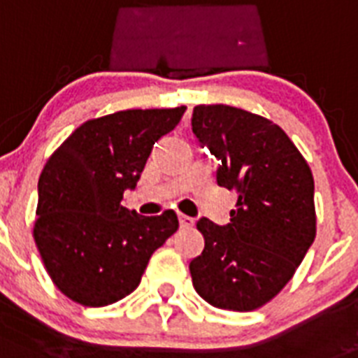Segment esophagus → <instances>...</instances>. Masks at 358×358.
I'll return each mask as SVG.
<instances>
[{
	"mask_svg": "<svg viewBox=\"0 0 358 358\" xmlns=\"http://www.w3.org/2000/svg\"><path fill=\"white\" fill-rule=\"evenodd\" d=\"M178 220H180V226H182V228H185V229L193 228V226H194V220L191 219V217H187V215H180Z\"/></svg>",
	"mask_w": 358,
	"mask_h": 358,
	"instance_id": "1",
	"label": "esophagus"
}]
</instances>
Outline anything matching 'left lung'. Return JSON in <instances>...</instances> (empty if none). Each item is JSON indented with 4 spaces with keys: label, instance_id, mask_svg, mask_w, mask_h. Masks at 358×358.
Instances as JSON below:
<instances>
[{
    "label": "left lung",
    "instance_id": "1",
    "mask_svg": "<svg viewBox=\"0 0 358 358\" xmlns=\"http://www.w3.org/2000/svg\"><path fill=\"white\" fill-rule=\"evenodd\" d=\"M191 124L222 162L217 184L239 194L228 226L196 222L204 252L189 264L193 287L219 309H259L292 280L316 237L313 173L283 129L257 113L199 104Z\"/></svg>",
    "mask_w": 358,
    "mask_h": 358
}]
</instances>
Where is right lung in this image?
Segmentation results:
<instances>
[{
    "instance_id": "obj_1",
    "label": "right lung",
    "mask_w": 358,
    "mask_h": 358,
    "mask_svg": "<svg viewBox=\"0 0 358 358\" xmlns=\"http://www.w3.org/2000/svg\"><path fill=\"white\" fill-rule=\"evenodd\" d=\"M185 106L121 110L88 119L43 165L33 237L57 289L84 307L123 300L150 255L178 229L167 209L141 217L121 206L154 141L180 123Z\"/></svg>"
}]
</instances>
